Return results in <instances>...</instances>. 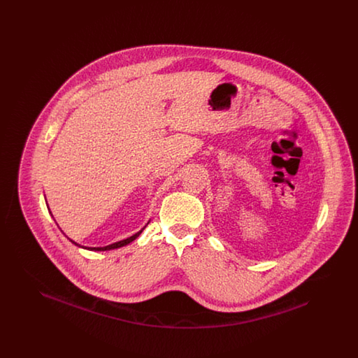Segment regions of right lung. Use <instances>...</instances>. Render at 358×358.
Masks as SVG:
<instances>
[{
  "label": "right lung",
  "mask_w": 358,
  "mask_h": 358,
  "mask_svg": "<svg viewBox=\"0 0 358 358\" xmlns=\"http://www.w3.org/2000/svg\"><path fill=\"white\" fill-rule=\"evenodd\" d=\"M142 231H143V228L139 231V232H136V235H133L131 238H124V240H120L118 243H114V244H110V245H106V247H92V248H88V250H91V251H108V250H114V248H120V247H123V245H126V244H129V243H131L133 240H136L141 234H142ZM72 241V240H71ZM73 244H76L75 241H72ZM76 245H79V244H76Z\"/></svg>",
  "instance_id": "1"
}]
</instances>
